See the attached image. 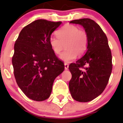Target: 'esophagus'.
<instances>
[{"mask_svg":"<svg viewBox=\"0 0 123 123\" xmlns=\"http://www.w3.org/2000/svg\"><path fill=\"white\" fill-rule=\"evenodd\" d=\"M64 66H65V70H67V69H68V64H67V63H65V64H64Z\"/></svg>","mask_w":123,"mask_h":123,"instance_id":"1","label":"esophagus"}]
</instances>
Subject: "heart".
Masks as SVG:
<instances>
[{"mask_svg":"<svg viewBox=\"0 0 123 123\" xmlns=\"http://www.w3.org/2000/svg\"><path fill=\"white\" fill-rule=\"evenodd\" d=\"M57 37L49 39L51 49L56 54H59L65 45L66 50L59 56V59L65 62H69L75 58L77 55H81L87 48L88 37L86 33L73 25H65L56 33Z\"/></svg>","mask_w":123,"mask_h":123,"instance_id":"b5f03b06","label":"heart"}]
</instances>
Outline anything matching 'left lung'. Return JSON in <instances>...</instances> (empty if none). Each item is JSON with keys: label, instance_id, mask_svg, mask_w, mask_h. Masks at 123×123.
<instances>
[{"label": "left lung", "instance_id": "left-lung-1", "mask_svg": "<svg viewBox=\"0 0 123 123\" xmlns=\"http://www.w3.org/2000/svg\"><path fill=\"white\" fill-rule=\"evenodd\" d=\"M69 23L81 25L88 37L83 56L68 67L72 74L69 82L72 97L78 102H87L99 96L108 83L112 68L111 52L106 35L93 20L83 18Z\"/></svg>", "mask_w": 123, "mask_h": 123}]
</instances>
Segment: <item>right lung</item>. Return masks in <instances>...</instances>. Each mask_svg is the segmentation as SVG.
<instances>
[{
  "instance_id": "right-lung-1",
  "label": "right lung",
  "mask_w": 123,
  "mask_h": 123,
  "mask_svg": "<svg viewBox=\"0 0 123 123\" xmlns=\"http://www.w3.org/2000/svg\"><path fill=\"white\" fill-rule=\"evenodd\" d=\"M62 22L37 19L21 31L14 45L12 62L16 81L28 98H49L55 79L64 70L49 44L53 32Z\"/></svg>"
}]
</instances>
